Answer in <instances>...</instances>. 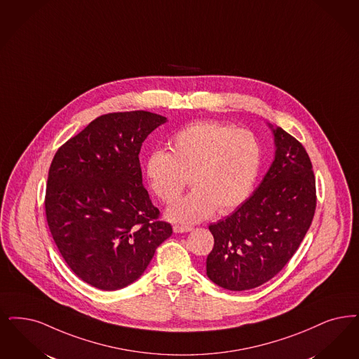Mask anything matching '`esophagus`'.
Instances as JSON below:
<instances>
[{"instance_id":"obj_1","label":"esophagus","mask_w":359,"mask_h":359,"mask_svg":"<svg viewBox=\"0 0 359 359\" xmlns=\"http://www.w3.org/2000/svg\"><path fill=\"white\" fill-rule=\"evenodd\" d=\"M192 231V227H188V226H173V232L176 233H183V232H189Z\"/></svg>"}]
</instances>
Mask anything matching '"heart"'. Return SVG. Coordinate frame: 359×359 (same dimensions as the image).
Here are the masks:
<instances>
[{
  "mask_svg": "<svg viewBox=\"0 0 359 359\" xmlns=\"http://www.w3.org/2000/svg\"><path fill=\"white\" fill-rule=\"evenodd\" d=\"M171 154L156 151L147 160L151 189L163 203L179 198L188 183L192 191L172 204L165 216L175 223H198L219 210L226 214L252 192L262 149L248 129L217 121H196L177 132Z\"/></svg>",
  "mask_w": 359,
  "mask_h": 359,
  "instance_id": "heart-1",
  "label": "heart"
}]
</instances>
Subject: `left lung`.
I'll use <instances>...</instances> for the list:
<instances>
[{"mask_svg":"<svg viewBox=\"0 0 359 359\" xmlns=\"http://www.w3.org/2000/svg\"><path fill=\"white\" fill-rule=\"evenodd\" d=\"M267 126L275 145L269 171L247 201L208 227L214 248L207 276L231 291L255 288L279 273L316 212V177L306 149L286 130Z\"/></svg>","mask_w":359,"mask_h":359,"instance_id":"1","label":"left lung"}]
</instances>
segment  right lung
<instances>
[{
	"label": "right lung",
	"mask_w": 359,
	"mask_h": 359,
	"mask_svg": "<svg viewBox=\"0 0 359 359\" xmlns=\"http://www.w3.org/2000/svg\"><path fill=\"white\" fill-rule=\"evenodd\" d=\"M164 116L97 117L58 148L49 168L46 220L61 257L81 280L115 291L143 275L172 235L143 186L139 154Z\"/></svg>",
	"instance_id": "add662e5"
}]
</instances>
